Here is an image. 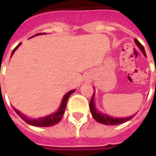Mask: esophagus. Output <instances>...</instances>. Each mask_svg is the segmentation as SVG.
<instances>
[{
    "label": "esophagus",
    "instance_id": "esophagus-1",
    "mask_svg": "<svg viewBox=\"0 0 156 156\" xmlns=\"http://www.w3.org/2000/svg\"><path fill=\"white\" fill-rule=\"evenodd\" d=\"M86 79H87V80H88V81H91V80H92V77H91V75H87V77H86Z\"/></svg>",
    "mask_w": 156,
    "mask_h": 156
}]
</instances>
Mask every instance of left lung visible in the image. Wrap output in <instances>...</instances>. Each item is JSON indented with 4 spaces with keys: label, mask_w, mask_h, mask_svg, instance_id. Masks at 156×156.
<instances>
[{
    "label": "left lung",
    "mask_w": 156,
    "mask_h": 156,
    "mask_svg": "<svg viewBox=\"0 0 156 156\" xmlns=\"http://www.w3.org/2000/svg\"><path fill=\"white\" fill-rule=\"evenodd\" d=\"M135 43H136V45L138 46V48L141 50L142 54L146 56V52H145V49H144L143 46L139 42L138 40L135 39ZM89 108H90V111H91V114H92V116H93L94 119L96 122L101 123V124H105V125H117V124H121V123L128 122V121L131 120L134 117V115H132V116L123 117V118H114V117L108 116V115H107L105 114H102V113L99 112L96 109L95 105H94V91L92 98H91L90 103H89Z\"/></svg>",
    "instance_id": "left-lung-1"
}]
</instances>
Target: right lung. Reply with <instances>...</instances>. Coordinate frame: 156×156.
<instances>
[{"label": "right lung", "mask_w": 156, "mask_h": 156, "mask_svg": "<svg viewBox=\"0 0 156 156\" xmlns=\"http://www.w3.org/2000/svg\"><path fill=\"white\" fill-rule=\"evenodd\" d=\"M39 34H41V33L36 34L35 35H39ZM20 45H21V43L16 46V48L12 52V55H13V54L15 53V50L18 48V47ZM75 91V89H74V90H71V91H69V92L66 94L64 95V97H63L62 101V103H61V106H60L59 109L55 113H53L51 115H47L45 117H41V118H38V119H31V118H28L26 115H24L23 114H21L20 111L16 110L15 108H13L15 109L16 114L21 117L24 122H26L29 125L35 126V127H50V126H54V125L57 124V123L62 120L63 115H64V112H65V109H66V106H67V102H68V100H69V96L72 94V93H74Z\"/></svg>", "instance_id": "add662e5"}]
</instances>
